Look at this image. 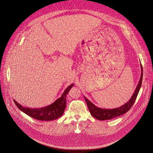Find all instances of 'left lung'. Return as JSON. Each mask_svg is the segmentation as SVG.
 <instances>
[{
    "instance_id": "8db88e82",
    "label": "left lung",
    "mask_w": 153,
    "mask_h": 153,
    "mask_svg": "<svg viewBox=\"0 0 153 153\" xmlns=\"http://www.w3.org/2000/svg\"><path fill=\"white\" fill-rule=\"evenodd\" d=\"M141 76L140 79L138 82V84L137 86V88L131 97V98L129 100L128 102H127L126 104H124L122 106L115 108L114 109H106V108H99L94 105L92 102H91L87 98L84 97L85 100L86 101L87 105L89 108V111L91 114V115L97 120H111L112 118L118 117L120 115H122L126 113L127 112L130 110V108L132 107L133 104H134L137 96L138 95V92L140 89L142 83V79H143V68L141 65Z\"/></svg>"
}]
</instances>
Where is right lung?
Masks as SVG:
<instances>
[{
	"mask_svg": "<svg viewBox=\"0 0 153 153\" xmlns=\"http://www.w3.org/2000/svg\"><path fill=\"white\" fill-rule=\"evenodd\" d=\"M73 85L74 84H71L68 87L60 98H58L52 104L45 107L30 108L22 107L15 100H14V102L19 110L27 115L36 120L41 121H52L56 120L63 115L66 105V95Z\"/></svg>",
	"mask_w": 153,
	"mask_h": 153,
	"instance_id": "right-lung-1",
	"label": "right lung"
}]
</instances>
